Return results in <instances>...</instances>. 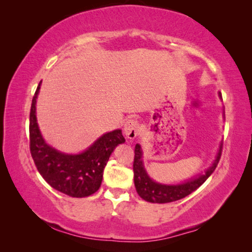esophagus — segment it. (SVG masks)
I'll list each match as a JSON object with an SVG mask.
<instances>
[{
    "label": "esophagus",
    "instance_id": "obj_1",
    "mask_svg": "<svg viewBox=\"0 0 252 252\" xmlns=\"http://www.w3.org/2000/svg\"><path fill=\"white\" fill-rule=\"evenodd\" d=\"M123 132H125L127 138L134 140L138 135V133H140V123L134 119L126 120V122L125 123V127H123Z\"/></svg>",
    "mask_w": 252,
    "mask_h": 252
}]
</instances>
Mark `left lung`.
<instances>
[{
	"mask_svg": "<svg viewBox=\"0 0 252 252\" xmlns=\"http://www.w3.org/2000/svg\"><path fill=\"white\" fill-rule=\"evenodd\" d=\"M221 152L222 145H220V149H219L216 160L213 161L211 167L206 171L205 174L198 175L197 178L190 179L182 184L165 185L157 183V182H155L149 178L143 164V153L141 145L140 144H136L134 149L135 156L134 162H133V171H134V185L137 194L140 195V197L143 198L144 200L154 203L171 202L180 200L182 198L189 196L192 191L196 190L200 185L205 183L206 180L213 173V171L216 170L219 163V160L221 158Z\"/></svg>",
	"mask_w": 252,
	"mask_h": 252,
	"instance_id": "obj_1",
	"label": "left lung"
}]
</instances>
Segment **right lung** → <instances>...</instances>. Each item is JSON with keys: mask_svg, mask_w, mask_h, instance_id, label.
Here are the masks:
<instances>
[{"mask_svg": "<svg viewBox=\"0 0 252 252\" xmlns=\"http://www.w3.org/2000/svg\"><path fill=\"white\" fill-rule=\"evenodd\" d=\"M39 83L32 98L29 122L30 153L35 167L53 189L70 197H88L97 191L103 180L105 165L111 153L119 144L125 143L121 130L101 135L87 151L68 155L47 145L41 135L36 122L35 104Z\"/></svg>", "mask_w": 252, "mask_h": 252, "instance_id": "1", "label": "right lung"}]
</instances>
